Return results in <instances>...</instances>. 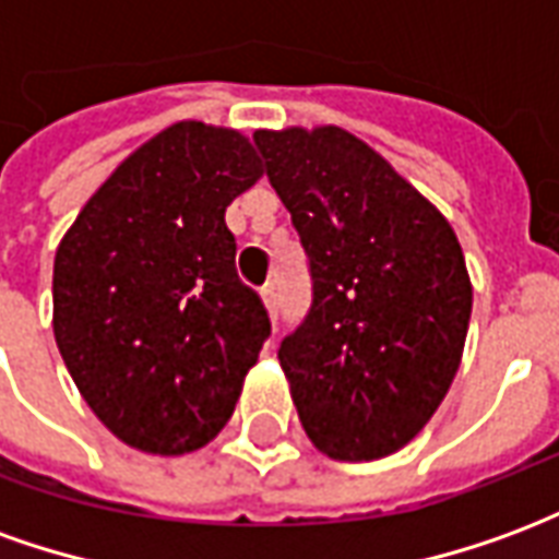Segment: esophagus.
Returning a JSON list of instances; mask_svg holds the SVG:
<instances>
[{
    "mask_svg": "<svg viewBox=\"0 0 559 559\" xmlns=\"http://www.w3.org/2000/svg\"><path fill=\"white\" fill-rule=\"evenodd\" d=\"M260 299L266 305L269 317L275 320V314H278V296H275V287H263V290H260Z\"/></svg>",
    "mask_w": 559,
    "mask_h": 559,
    "instance_id": "1",
    "label": "esophagus"
}]
</instances>
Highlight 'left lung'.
I'll return each mask as SVG.
<instances>
[{"label":"left lung","instance_id":"8db88e82","mask_svg":"<svg viewBox=\"0 0 559 559\" xmlns=\"http://www.w3.org/2000/svg\"><path fill=\"white\" fill-rule=\"evenodd\" d=\"M254 140L314 278V305L278 350L299 421L335 461L392 455L431 421L464 356L461 242L347 128H260Z\"/></svg>","mask_w":559,"mask_h":559}]
</instances>
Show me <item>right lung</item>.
Listing matches in <instances>:
<instances>
[{"label": "right lung", "instance_id": "obj_1", "mask_svg": "<svg viewBox=\"0 0 559 559\" xmlns=\"http://www.w3.org/2000/svg\"><path fill=\"white\" fill-rule=\"evenodd\" d=\"M263 176L251 138L173 122L116 167L53 260V335L90 411L148 455L212 443L269 335L224 212Z\"/></svg>", "mask_w": 559, "mask_h": 559}]
</instances>
